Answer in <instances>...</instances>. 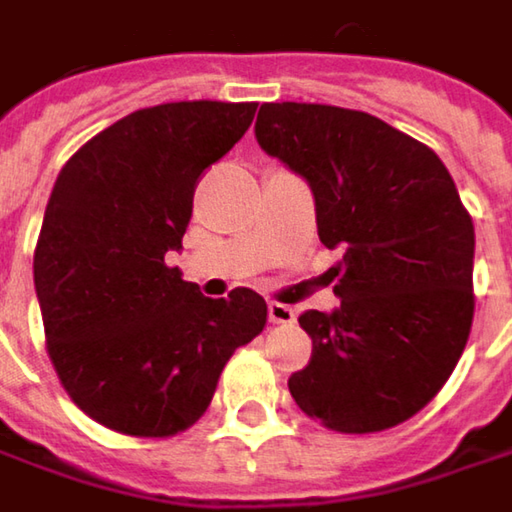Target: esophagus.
Masks as SVG:
<instances>
[{
  "label": "esophagus",
  "mask_w": 512,
  "mask_h": 512,
  "mask_svg": "<svg viewBox=\"0 0 512 512\" xmlns=\"http://www.w3.org/2000/svg\"><path fill=\"white\" fill-rule=\"evenodd\" d=\"M269 321H272V324H292V321H295V310H292L289 304L272 301V304H269Z\"/></svg>",
  "instance_id": "esophagus-1"
}]
</instances>
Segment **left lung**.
I'll use <instances>...</instances> for the list:
<instances>
[{
	"label": "left lung",
	"instance_id": "left-lung-1",
	"mask_svg": "<svg viewBox=\"0 0 512 512\" xmlns=\"http://www.w3.org/2000/svg\"><path fill=\"white\" fill-rule=\"evenodd\" d=\"M257 144L316 199L333 313L307 310L313 339L289 376L298 408L345 435L382 432L426 406L455 371L472 327L475 228L435 150L368 112L263 104Z\"/></svg>",
	"mask_w": 512,
	"mask_h": 512
}]
</instances>
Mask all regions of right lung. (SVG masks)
<instances>
[{
	"mask_svg": "<svg viewBox=\"0 0 512 512\" xmlns=\"http://www.w3.org/2000/svg\"><path fill=\"white\" fill-rule=\"evenodd\" d=\"M255 109H138L86 141L54 182L34 252L48 356L75 406L112 432L188 429L231 353L266 327L255 289L205 298L167 266L191 223L196 179L243 138Z\"/></svg>",
	"mask_w": 512,
	"mask_h": 512,
	"instance_id": "add662e5",
	"label": "right lung"
}]
</instances>
